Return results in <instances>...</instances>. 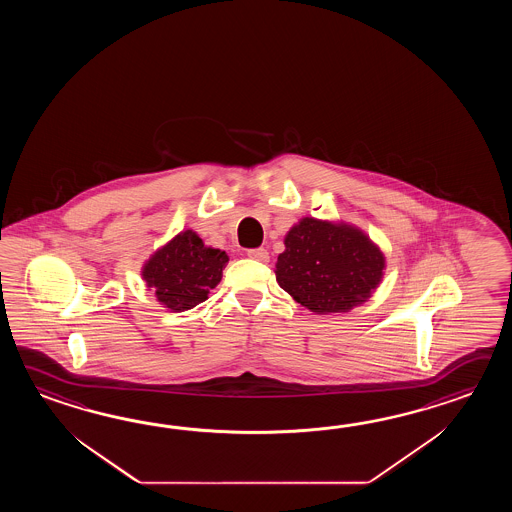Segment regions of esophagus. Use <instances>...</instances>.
I'll return each instance as SVG.
<instances>
[{"label":"esophagus","mask_w":512,"mask_h":512,"mask_svg":"<svg viewBox=\"0 0 512 512\" xmlns=\"http://www.w3.org/2000/svg\"><path fill=\"white\" fill-rule=\"evenodd\" d=\"M247 256L251 260L261 261V263L269 261V252L265 251V249H251V251H247Z\"/></svg>","instance_id":"obj_1"}]
</instances>
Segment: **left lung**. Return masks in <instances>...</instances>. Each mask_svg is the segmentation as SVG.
Listing matches in <instances>:
<instances>
[{"label": "left lung", "instance_id": "obj_1", "mask_svg": "<svg viewBox=\"0 0 512 512\" xmlns=\"http://www.w3.org/2000/svg\"><path fill=\"white\" fill-rule=\"evenodd\" d=\"M283 243L276 282L316 315L348 313L381 283L384 254L353 225L300 219Z\"/></svg>", "mask_w": 512, "mask_h": 512}]
</instances>
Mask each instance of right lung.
Segmentation results:
<instances>
[{
	"mask_svg": "<svg viewBox=\"0 0 512 512\" xmlns=\"http://www.w3.org/2000/svg\"><path fill=\"white\" fill-rule=\"evenodd\" d=\"M229 263L227 252L207 247L194 230L179 232L142 267V280L163 307L181 313L205 302Z\"/></svg>",
	"mask_w": 512,
	"mask_h": 512,
	"instance_id": "obj_1",
	"label": "right lung"
}]
</instances>
